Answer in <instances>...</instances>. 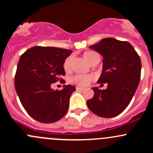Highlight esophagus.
<instances>
[{"instance_id":"obj_1","label":"esophagus","mask_w":153,"mask_h":153,"mask_svg":"<svg viewBox=\"0 0 153 153\" xmlns=\"http://www.w3.org/2000/svg\"><path fill=\"white\" fill-rule=\"evenodd\" d=\"M76 90H78V91H83V90H84V88H81V87H79V86H77V87H76Z\"/></svg>"}]
</instances>
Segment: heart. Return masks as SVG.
Listing matches in <instances>:
<instances>
[{"label":"heart","instance_id":"heart-1","mask_svg":"<svg viewBox=\"0 0 153 153\" xmlns=\"http://www.w3.org/2000/svg\"><path fill=\"white\" fill-rule=\"evenodd\" d=\"M98 54L96 52H93V51H88L84 53V58L86 60L88 63H90L91 61L93 59V58ZM71 61H72V56H69L66 58L64 63V68L66 71H68L70 69L71 66ZM94 78V76L92 75H75L71 78V81L73 84H76V85L80 86H86L89 84V83L92 81Z\"/></svg>","mask_w":153,"mask_h":153}]
</instances>
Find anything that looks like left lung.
Segmentation results:
<instances>
[{"mask_svg": "<svg viewBox=\"0 0 153 153\" xmlns=\"http://www.w3.org/2000/svg\"><path fill=\"white\" fill-rule=\"evenodd\" d=\"M89 48L103 56V71L98 84H107L106 89L92 88L94 96L86 101L94 114L113 118L121 114L130 103L141 78L139 55L127 41L104 38Z\"/></svg>", "mask_w": 153, "mask_h": 153, "instance_id": "obj_1", "label": "left lung"}]
</instances>
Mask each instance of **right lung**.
Listing matches in <instances>:
<instances>
[{
	"mask_svg": "<svg viewBox=\"0 0 153 153\" xmlns=\"http://www.w3.org/2000/svg\"><path fill=\"white\" fill-rule=\"evenodd\" d=\"M72 50L35 46L22 54L15 75V87L27 113L44 124L58 121L66 115L69 98L75 87L64 85L62 90H53L51 84L65 83L64 63Z\"/></svg>",
	"mask_w": 153,
	"mask_h": 153,
	"instance_id": "obj_1",
	"label": "right lung"
}]
</instances>
